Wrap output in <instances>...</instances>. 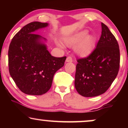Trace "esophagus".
Returning a JSON list of instances; mask_svg holds the SVG:
<instances>
[{
  "mask_svg": "<svg viewBox=\"0 0 128 128\" xmlns=\"http://www.w3.org/2000/svg\"><path fill=\"white\" fill-rule=\"evenodd\" d=\"M72 58L70 56H68L66 59V62H72Z\"/></svg>",
  "mask_w": 128,
  "mask_h": 128,
  "instance_id": "obj_1",
  "label": "esophagus"
}]
</instances>
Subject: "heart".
I'll use <instances>...</instances> for the list:
<instances>
[{
	"mask_svg": "<svg viewBox=\"0 0 128 128\" xmlns=\"http://www.w3.org/2000/svg\"><path fill=\"white\" fill-rule=\"evenodd\" d=\"M87 30H83L69 37L64 38V42L68 46H73L76 55L81 57H87L93 51L96 40L92 35L88 34ZM58 46L64 48V46L59 42L56 41Z\"/></svg>",
	"mask_w": 128,
	"mask_h": 128,
	"instance_id": "heart-1",
	"label": "heart"
}]
</instances>
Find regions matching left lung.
Instances as JSON below:
<instances>
[{"label":"left lung","instance_id":"1","mask_svg":"<svg viewBox=\"0 0 128 128\" xmlns=\"http://www.w3.org/2000/svg\"><path fill=\"white\" fill-rule=\"evenodd\" d=\"M101 27V36L96 48L87 58L77 60L74 86L83 97H96L104 93L119 71L120 53L118 42L102 22Z\"/></svg>","mask_w":128,"mask_h":128}]
</instances>
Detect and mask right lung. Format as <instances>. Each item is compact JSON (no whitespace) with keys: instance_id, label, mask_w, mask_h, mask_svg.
Masks as SVG:
<instances>
[{"instance_id":"right-lung-1","label":"right lung","mask_w":128,"mask_h":128,"mask_svg":"<svg viewBox=\"0 0 128 128\" xmlns=\"http://www.w3.org/2000/svg\"><path fill=\"white\" fill-rule=\"evenodd\" d=\"M48 26L47 22H30L14 36L10 44V74L18 88L28 95L46 93L51 87L54 74L64 66L66 59L52 56L47 50L46 38L34 34Z\"/></svg>"}]
</instances>
